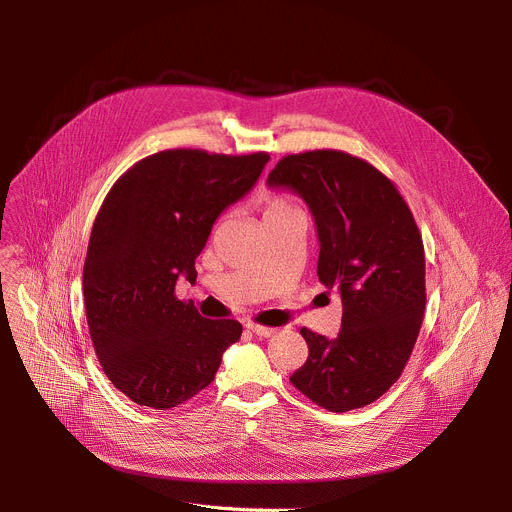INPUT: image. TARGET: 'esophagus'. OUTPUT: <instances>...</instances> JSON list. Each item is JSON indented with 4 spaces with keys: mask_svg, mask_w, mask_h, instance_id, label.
Listing matches in <instances>:
<instances>
[{
    "mask_svg": "<svg viewBox=\"0 0 512 512\" xmlns=\"http://www.w3.org/2000/svg\"><path fill=\"white\" fill-rule=\"evenodd\" d=\"M247 328H249V332H253L259 338H269L275 334V328H267V326H259V324H247Z\"/></svg>",
    "mask_w": 512,
    "mask_h": 512,
    "instance_id": "esophagus-1",
    "label": "esophagus"
}]
</instances>
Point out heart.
Returning a JSON list of instances; mask_svg holds the SVG:
<instances>
[{
  "instance_id": "obj_1",
  "label": "heart",
  "mask_w": 512,
  "mask_h": 512,
  "mask_svg": "<svg viewBox=\"0 0 512 512\" xmlns=\"http://www.w3.org/2000/svg\"><path fill=\"white\" fill-rule=\"evenodd\" d=\"M291 210H298L294 204H291L285 196H273L267 206H265V216L267 214H281V212H291Z\"/></svg>"
}]
</instances>
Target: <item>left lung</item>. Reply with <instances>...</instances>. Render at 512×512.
Here are the masks:
<instances>
[{
    "instance_id": "left-lung-1",
    "label": "left lung",
    "mask_w": 512,
    "mask_h": 512,
    "mask_svg": "<svg viewBox=\"0 0 512 512\" xmlns=\"http://www.w3.org/2000/svg\"><path fill=\"white\" fill-rule=\"evenodd\" d=\"M267 184L310 206L318 279L342 300L336 338L300 330L310 352L289 381L334 413L369 405L401 377L423 322L425 253L415 218L383 172L338 150L285 156Z\"/></svg>"
}]
</instances>
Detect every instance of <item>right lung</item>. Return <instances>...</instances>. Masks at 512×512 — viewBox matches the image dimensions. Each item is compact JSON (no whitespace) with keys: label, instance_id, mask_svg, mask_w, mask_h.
Masks as SVG:
<instances>
[{"label":"right lung","instance_id":"1","mask_svg":"<svg viewBox=\"0 0 512 512\" xmlns=\"http://www.w3.org/2000/svg\"><path fill=\"white\" fill-rule=\"evenodd\" d=\"M269 154L166 150L133 164L109 190L83 267L87 322L109 381L133 403L172 409L208 387L237 320H208L176 298L227 206L259 180Z\"/></svg>","mask_w":512,"mask_h":512}]
</instances>
